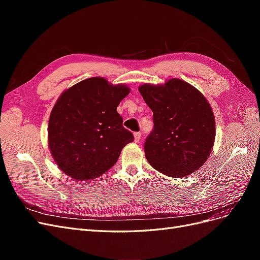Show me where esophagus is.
<instances>
[{"label":"esophagus","mask_w":260,"mask_h":260,"mask_svg":"<svg viewBox=\"0 0 260 260\" xmlns=\"http://www.w3.org/2000/svg\"><path fill=\"white\" fill-rule=\"evenodd\" d=\"M141 137H142L141 132H135V141H136V142H139V141L141 140Z\"/></svg>","instance_id":"esophagus-1"}]
</instances>
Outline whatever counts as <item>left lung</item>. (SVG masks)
<instances>
[{"instance_id": "left-lung-1", "label": "left lung", "mask_w": 260, "mask_h": 260, "mask_svg": "<svg viewBox=\"0 0 260 260\" xmlns=\"http://www.w3.org/2000/svg\"><path fill=\"white\" fill-rule=\"evenodd\" d=\"M139 91L153 112L154 128L144 143L146 159L169 177L193 174L214 146L215 118L207 100L180 79L143 84Z\"/></svg>"}]
</instances>
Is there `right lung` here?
Instances as JSON below:
<instances>
[{"instance_id":"add662e5","label":"right lung","mask_w":260,"mask_h":260,"mask_svg":"<svg viewBox=\"0 0 260 260\" xmlns=\"http://www.w3.org/2000/svg\"><path fill=\"white\" fill-rule=\"evenodd\" d=\"M129 88L104 78H89L61 94L49 120V146L54 160L69 177L90 180L117 162L133 135L122 125L117 106Z\"/></svg>"}]
</instances>
